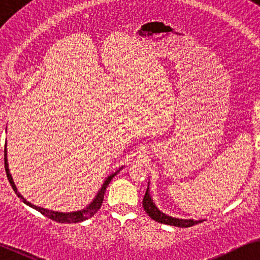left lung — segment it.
<instances>
[{"label":"left lung","mask_w":260,"mask_h":260,"mask_svg":"<svg viewBox=\"0 0 260 260\" xmlns=\"http://www.w3.org/2000/svg\"><path fill=\"white\" fill-rule=\"evenodd\" d=\"M148 185H150V182H148ZM143 207L145 209V212L147 213V215L153 219L154 221L160 223H165V224H170V226H176V227H182V228H186V227H191L193 224L201 223L203 222L205 220H193V219H178V217H172L164 214L160 210L158 209V207L154 205L153 200L150 195V188L147 186L146 192H145L144 200H143Z\"/></svg>","instance_id":"8db88e82"}]
</instances>
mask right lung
I'll list each match as a JSON object with an SVG mask.
<instances>
[{
	"label": "right lung",
	"mask_w": 260,
	"mask_h": 260,
	"mask_svg": "<svg viewBox=\"0 0 260 260\" xmlns=\"http://www.w3.org/2000/svg\"><path fill=\"white\" fill-rule=\"evenodd\" d=\"M5 168H6V174H7V177H8V181L10 183V185H12V188H13L14 191H15L16 195L22 200L23 203H26L27 206L32 207L33 209H36V210H38V212H40L41 214H43V215L50 217V219L54 220V221H57V222H60V223H76V222H82V221H84V220H88L89 217L94 216L95 214L98 213V210L101 208V206H102L103 197H105V191H106L107 186H108V184L110 183V181H112V179H113L114 176H115L117 172H119L121 169L123 168V166H122V168H120L117 171L114 172V174L108 176V177L105 179V182H103L102 186H101V188H100V190L98 191V193H96V196L94 197V200H92L91 203H89V205L86 206L84 209L76 210V212H70V213L54 212V210H48V209L41 208V207H39V206H36V205H33V203L28 202V201H27L25 197L21 195V193L17 191L16 185H15V183H14V181H13V177H12V175H10L9 168H8V159H7V140H6V144H5Z\"/></svg>",
	"instance_id": "1"
}]
</instances>
